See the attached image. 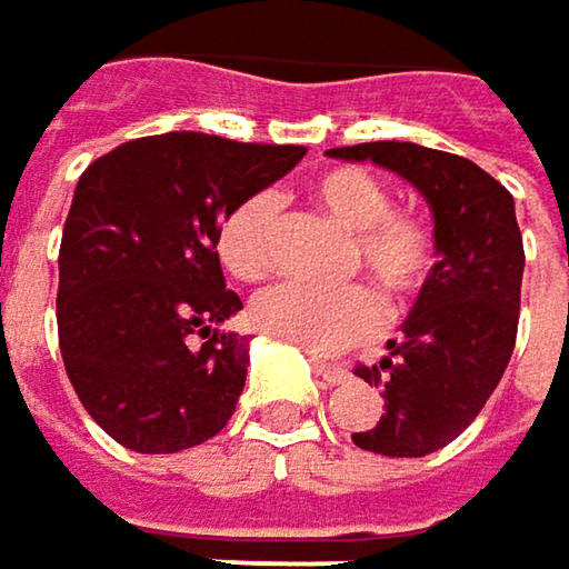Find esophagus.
Masks as SVG:
<instances>
[{
	"instance_id": "obj_1",
	"label": "esophagus",
	"mask_w": 569,
	"mask_h": 569,
	"mask_svg": "<svg viewBox=\"0 0 569 569\" xmlns=\"http://www.w3.org/2000/svg\"><path fill=\"white\" fill-rule=\"evenodd\" d=\"M313 362V372L323 379V382H330V386H340V382H346V376H349V369L346 366H340V362H330V359H310Z\"/></svg>"
}]
</instances>
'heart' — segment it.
<instances>
[{
    "label": "heart",
    "instance_id": "heart-1",
    "mask_svg": "<svg viewBox=\"0 0 569 569\" xmlns=\"http://www.w3.org/2000/svg\"><path fill=\"white\" fill-rule=\"evenodd\" d=\"M310 203L346 229V274L366 284L320 291L278 284L252 301V323L310 352H340L379 333L388 313H405L427 291L440 264V229L415 207H395L386 181L356 164H333L307 183ZM217 256L239 281H262L278 262V197L259 190L236 203L217 229Z\"/></svg>",
    "mask_w": 569,
    "mask_h": 569
}]
</instances>
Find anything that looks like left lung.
Returning <instances> with one entry per match:
<instances>
[{"mask_svg":"<svg viewBox=\"0 0 569 569\" xmlns=\"http://www.w3.org/2000/svg\"><path fill=\"white\" fill-rule=\"evenodd\" d=\"M411 181L440 229V264L376 366L356 376L382 388V418L352 443L382 457H427L467 430L506 372L521 307L525 246L515 200L469 158L415 142L330 148Z\"/></svg>","mask_w":569,"mask_h":569,"instance_id":"left-lung-1","label":"left lung"}]
</instances>
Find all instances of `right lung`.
<instances>
[{
  "mask_svg": "<svg viewBox=\"0 0 569 569\" xmlns=\"http://www.w3.org/2000/svg\"><path fill=\"white\" fill-rule=\"evenodd\" d=\"M305 154L168 132L119 144L80 174L58 256V343L80 405L122 447L178 453L232 418L249 340L217 330L242 310L217 229Z\"/></svg>",
  "mask_w": 569,
  "mask_h": 569,
  "instance_id": "obj_1",
  "label": "right lung"
}]
</instances>
